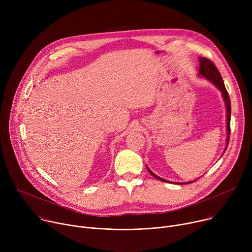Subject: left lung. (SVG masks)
Instances as JSON below:
<instances>
[{"mask_svg":"<svg viewBox=\"0 0 252 252\" xmlns=\"http://www.w3.org/2000/svg\"><path fill=\"white\" fill-rule=\"evenodd\" d=\"M199 75L204 77L205 79L209 80L215 87H217L218 89L220 90V92L222 93V96L224 98V101H225V105H226V125H227V137H226V148L224 150V153L227 149V146H228V142H229V135H230V116H231V105H230V98H229V95H228V93L225 89V86H224V83H223V80L221 78V75L220 73L219 68L215 66V64L208 59L206 58H199ZM150 173L155 176L156 178L159 179V181L161 182H165V183H170V182H167L165 181V179L163 178H160L159 176L156 175L150 168H148ZM192 182H189V183H183L182 185H185V184H191ZM179 184V183H177Z\"/></svg>","mask_w":252,"mask_h":252,"instance_id":"left-lung-1","label":"left lung"}]
</instances>
